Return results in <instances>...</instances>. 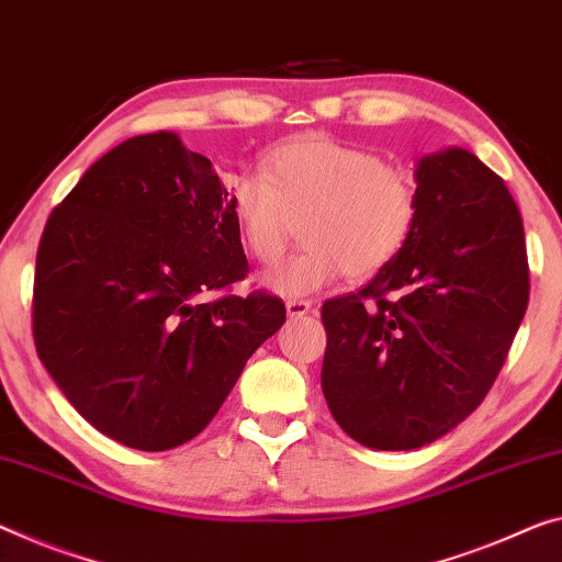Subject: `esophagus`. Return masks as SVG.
Listing matches in <instances>:
<instances>
[{"label":"esophagus","instance_id":"obj_1","mask_svg":"<svg viewBox=\"0 0 562 562\" xmlns=\"http://www.w3.org/2000/svg\"><path fill=\"white\" fill-rule=\"evenodd\" d=\"M286 311H289L291 318H301V316L316 314V306L311 304L308 299H289L286 301Z\"/></svg>","mask_w":562,"mask_h":562}]
</instances>
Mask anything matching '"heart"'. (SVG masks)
<instances>
[{
	"label": "heart",
	"instance_id": "heart-1",
	"mask_svg": "<svg viewBox=\"0 0 562 562\" xmlns=\"http://www.w3.org/2000/svg\"><path fill=\"white\" fill-rule=\"evenodd\" d=\"M228 215L254 261L271 266L304 231V248L266 276L281 296H304L347 273L369 279L409 244L419 218L414 178L382 155L301 135L263 160V178L231 188Z\"/></svg>",
	"mask_w": 562,
	"mask_h": 562
}]
</instances>
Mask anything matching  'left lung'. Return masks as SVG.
Here are the masks:
<instances>
[{
  "instance_id": "left-lung-1",
  "label": "left lung",
  "mask_w": 562,
  "mask_h": 562,
  "mask_svg": "<svg viewBox=\"0 0 562 562\" xmlns=\"http://www.w3.org/2000/svg\"><path fill=\"white\" fill-rule=\"evenodd\" d=\"M409 244L364 289L322 306V390L351 439L417 450L480 407L528 308L520 211L470 150L425 155Z\"/></svg>"
}]
</instances>
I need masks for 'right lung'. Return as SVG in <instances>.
I'll return each instance as SVG.
<instances>
[{
    "instance_id": "obj_1",
    "label": "right lung",
    "mask_w": 562,
    "mask_h": 562,
    "mask_svg": "<svg viewBox=\"0 0 562 562\" xmlns=\"http://www.w3.org/2000/svg\"><path fill=\"white\" fill-rule=\"evenodd\" d=\"M228 201L211 160L176 133L135 135L85 172L42 233L37 357L94 429L133 450L201 435L286 322L273 293H231L248 261Z\"/></svg>"
}]
</instances>
